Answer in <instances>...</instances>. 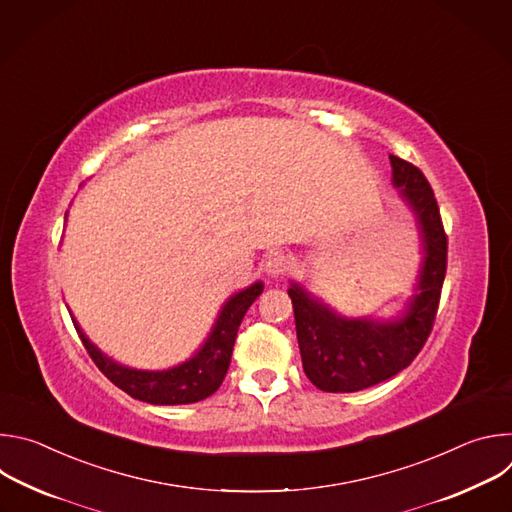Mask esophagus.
Listing matches in <instances>:
<instances>
[{
    "label": "esophagus",
    "mask_w": 512,
    "mask_h": 512,
    "mask_svg": "<svg viewBox=\"0 0 512 512\" xmlns=\"http://www.w3.org/2000/svg\"><path fill=\"white\" fill-rule=\"evenodd\" d=\"M291 265H294V263H291L289 255H285L283 251H271L265 257V263H263L265 273L271 275V277H281L283 273H287L291 269Z\"/></svg>",
    "instance_id": "obj_1"
}]
</instances>
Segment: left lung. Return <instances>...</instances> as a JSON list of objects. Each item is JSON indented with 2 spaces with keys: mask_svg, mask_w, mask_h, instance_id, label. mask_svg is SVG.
Segmentation results:
<instances>
[{
  "mask_svg": "<svg viewBox=\"0 0 512 512\" xmlns=\"http://www.w3.org/2000/svg\"><path fill=\"white\" fill-rule=\"evenodd\" d=\"M389 160L393 184L413 210L423 243L417 294L405 310L391 320L344 318L302 285L291 283L287 289L306 377L326 393H354L407 369L431 334L440 306L448 267V237L440 206L417 166L397 156Z\"/></svg>",
  "mask_w": 512,
  "mask_h": 512,
  "instance_id": "1",
  "label": "left lung"
}]
</instances>
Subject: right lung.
<instances>
[{"label":"right lung","mask_w":512,"mask_h":512,"mask_svg":"<svg viewBox=\"0 0 512 512\" xmlns=\"http://www.w3.org/2000/svg\"><path fill=\"white\" fill-rule=\"evenodd\" d=\"M263 283L257 281L239 294L231 296L223 306L221 314L216 318L208 338L200 346V350L186 362L172 367L168 371H137L123 367L107 354H103L79 328V338L83 340L89 356L99 367V371L121 391L152 405H186L196 403L210 397L218 387L223 385L225 375L231 364V354L235 346V338L243 316L249 306L261 296Z\"/></svg>","instance_id":"1"}]
</instances>
